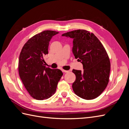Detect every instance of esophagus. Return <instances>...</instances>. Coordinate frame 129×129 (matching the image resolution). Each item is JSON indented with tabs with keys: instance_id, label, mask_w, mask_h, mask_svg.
<instances>
[{
	"instance_id": "1",
	"label": "esophagus",
	"mask_w": 129,
	"mask_h": 129,
	"mask_svg": "<svg viewBox=\"0 0 129 129\" xmlns=\"http://www.w3.org/2000/svg\"><path fill=\"white\" fill-rule=\"evenodd\" d=\"M62 72H63V73H68L69 71H65V70H62Z\"/></svg>"
}]
</instances>
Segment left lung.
Instances as JSON below:
<instances>
[{"label":"left lung","instance_id":"8db88e82","mask_svg":"<svg viewBox=\"0 0 129 129\" xmlns=\"http://www.w3.org/2000/svg\"><path fill=\"white\" fill-rule=\"evenodd\" d=\"M62 36L73 39V53L83 64L82 72L72 71L76 76L72 85L74 92L85 100L96 98L109 82L110 62L106 50L98 38L86 30H74Z\"/></svg>","mask_w":129,"mask_h":129}]
</instances>
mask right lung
Here are the masks:
<instances>
[{"label": "right lung", "mask_w": 129, "mask_h": 129, "mask_svg": "<svg viewBox=\"0 0 129 129\" xmlns=\"http://www.w3.org/2000/svg\"><path fill=\"white\" fill-rule=\"evenodd\" d=\"M44 30L35 35L23 47L19 59V74L29 95L38 100L47 99L55 93L63 73L60 69L46 68L44 60L49 41L58 34Z\"/></svg>", "instance_id": "add662e5"}]
</instances>
